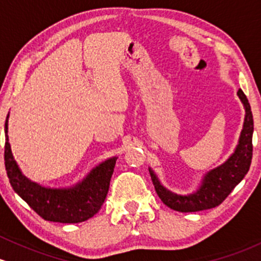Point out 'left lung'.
<instances>
[{
    "mask_svg": "<svg viewBox=\"0 0 261 261\" xmlns=\"http://www.w3.org/2000/svg\"><path fill=\"white\" fill-rule=\"evenodd\" d=\"M238 96L245 107V122L239 144L234 154L223 165L212 170L204 176L203 184L196 194L190 196L171 194L160 185L154 172L149 170L155 191L160 200L170 208L178 211V212H197V211L215 208L228 197L234 187L247 175L250 168L251 158H253L254 121L247 96L241 89L238 90Z\"/></svg>",
    "mask_w": 261,
    "mask_h": 261,
    "instance_id": "left-lung-1",
    "label": "left lung"
}]
</instances>
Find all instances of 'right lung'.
I'll use <instances>...</instances> for the list:
<instances>
[{
  "mask_svg": "<svg viewBox=\"0 0 261 261\" xmlns=\"http://www.w3.org/2000/svg\"><path fill=\"white\" fill-rule=\"evenodd\" d=\"M8 118V116H7ZM8 124L5 123V166L11 186L45 221L79 223L91 218L103 204L110 189L117 158L108 159L93 169L81 184L69 190L44 189L29 181L20 172L8 143Z\"/></svg>",
  "mask_w": 261,
  "mask_h": 261,
  "instance_id": "1",
  "label": "right lung"
}]
</instances>
